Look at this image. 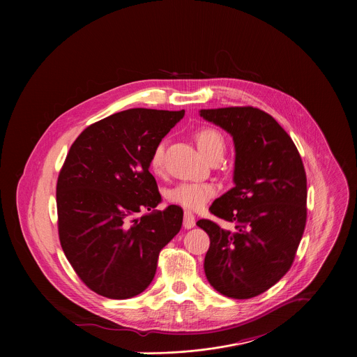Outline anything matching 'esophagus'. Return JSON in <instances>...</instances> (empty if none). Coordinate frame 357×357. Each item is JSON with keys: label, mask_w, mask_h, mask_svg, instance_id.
Wrapping results in <instances>:
<instances>
[{"label": "esophagus", "mask_w": 357, "mask_h": 357, "mask_svg": "<svg viewBox=\"0 0 357 357\" xmlns=\"http://www.w3.org/2000/svg\"><path fill=\"white\" fill-rule=\"evenodd\" d=\"M195 215L191 213V211H184V221H183V225L184 228L190 229V228H194L195 227Z\"/></svg>", "instance_id": "esophagus-1"}]
</instances>
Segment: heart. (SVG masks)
<instances>
[{"instance_id": "obj_1", "label": "heart", "mask_w": 357, "mask_h": 357, "mask_svg": "<svg viewBox=\"0 0 357 357\" xmlns=\"http://www.w3.org/2000/svg\"><path fill=\"white\" fill-rule=\"evenodd\" d=\"M195 142L199 150L210 159L215 155L222 156L225 150V139L214 128L204 126L195 132ZM165 142L156 143L150 156V166L155 173H159L163 165ZM217 192V185L208 181H184L166 191V199L173 204L197 210L204 207Z\"/></svg>"}]
</instances>
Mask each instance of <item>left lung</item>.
Returning a JSON list of instances; mask_svg holds the SVG:
<instances>
[{
	"label": "left lung",
	"mask_w": 357,
	"mask_h": 357,
	"mask_svg": "<svg viewBox=\"0 0 357 357\" xmlns=\"http://www.w3.org/2000/svg\"><path fill=\"white\" fill-rule=\"evenodd\" d=\"M201 116L234 137L235 187L208 207L227 229L199 220L210 246L208 283L222 296L248 300L278 283L291 268L306 224V173L287 132L250 105L201 109Z\"/></svg>",
	"instance_id": "1"
}]
</instances>
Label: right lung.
I'll use <instances>...</instances> for the list:
<instances>
[{"mask_svg": "<svg viewBox=\"0 0 357 357\" xmlns=\"http://www.w3.org/2000/svg\"><path fill=\"white\" fill-rule=\"evenodd\" d=\"M185 111L130 108L88 126L73 143L56 185L61 249L95 293L125 300L153 282L160 250L178 234L183 208L140 214L160 202L150 173L156 143Z\"/></svg>", "mask_w": 357, "mask_h": 357, "instance_id": "add662e5", "label": "right lung"}]
</instances>
